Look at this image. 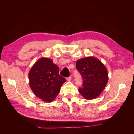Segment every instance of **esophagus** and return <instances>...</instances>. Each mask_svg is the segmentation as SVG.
I'll return each instance as SVG.
<instances>
[{
  "label": "esophagus",
  "mask_w": 134,
  "mask_h": 134,
  "mask_svg": "<svg viewBox=\"0 0 134 134\" xmlns=\"http://www.w3.org/2000/svg\"><path fill=\"white\" fill-rule=\"evenodd\" d=\"M71 75L70 76L68 77V78H66V80L68 81H70V80H71Z\"/></svg>",
  "instance_id": "obj_1"
}]
</instances>
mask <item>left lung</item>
<instances>
[{"label": "left lung", "mask_w": 134, "mask_h": 134, "mask_svg": "<svg viewBox=\"0 0 134 134\" xmlns=\"http://www.w3.org/2000/svg\"><path fill=\"white\" fill-rule=\"evenodd\" d=\"M83 80L79 92L84 98L93 99L99 96L108 82L107 70L100 60L94 57H87L76 63Z\"/></svg>", "instance_id": "obj_1"}]
</instances>
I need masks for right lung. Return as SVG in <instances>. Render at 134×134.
Returning a JSON list of instances; mask_svg holds the SVG:
<instances>
[{
	"instance_id": "right-lung-1",
	"label": "right lung",
	"mask_w": 134,
	"mask_h": 134,
	"mask_svg": "<svg viewBox=\"0 0 134 134\" xmlns=\"http://www.w3.org/2000/svg\"><path fill=\"white\" fill-rule=\"evenodd\" d=\"M59 72V67L52 60L45 58L40 59L31 68L28 74L30 87L35 94L44 102H52L66 82Z\"/></svg>"
}]
</instances>
